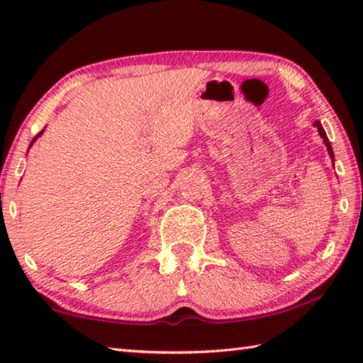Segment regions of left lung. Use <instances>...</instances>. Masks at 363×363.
Masks as SVG:
<instances>
[{"label": "left lung", "instance_id": "left-lung-1", "mask_svg": "<svg viewBox=\"0 0 363 363\" xmlns=\"http://www.w3.org/2000/svg\"><path fill=\"white\" fill-rule=\"evenodd\" d=\"M313 126L318 129V134H320V137L323 138V142H325V145H326V148H328V152H329V156H330V159H333V164H334V151H333V145H330V142H329V138H328V135H326V133H325V129H323V126H321V123L317 120V121H313Z\"/></svg>", "mask_w": 363, "mask_h": 363}]
</instances>
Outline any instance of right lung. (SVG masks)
<instances>
[{"label":"right lung","mask_w":363,"mask_h":363,"mask_svg":"<svg viewBox=\"0 0 363 363\" xmlns=\"http://www.w3.org/2000/svg\"><path fill=\"white\" fill-rule=\"evenodd\" d=\"M43 130H45V129H43ZM43 130H40V133H38V134H37V135H35V137L33 138V142H30V145H29V148H30V146H33V143H34V142L37 140V138H38V137H40V135L43 134Z\"/></svg>","instance_id":"right-lung-1"}]
</instances>
